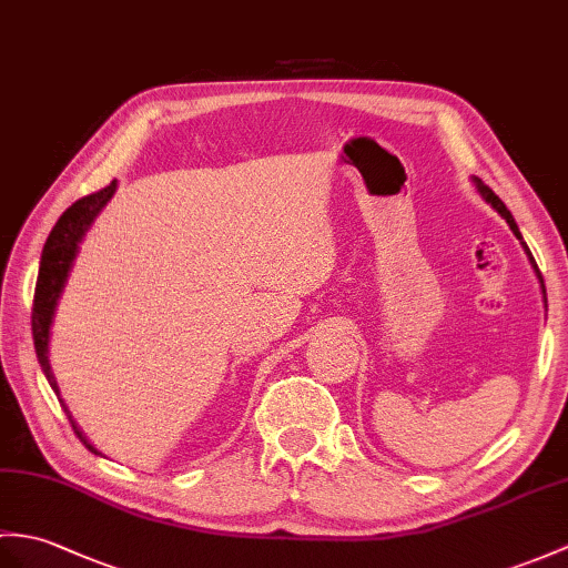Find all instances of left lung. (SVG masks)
Here are the masks:
<instances>
[{
  "label": "left lung",
  "mask_w": 568,
  "mask_h": 568,
  "mask_svg": "<svg viewBox=\"0 0 568 568\" xmlns=\"http://www.w3.org/2000/svg\"><path fill=\"white\" fill-rule=\"evenodd\" d=\"M474 183H477V189H479V193L484 195V201L486 203H491L496 210H498V213H500V217H504L506 222H508V227L513 230V234H516L518 236V240H520V244H523V248H525V254L527 256H530V263H532V268L537 271V278H539V283H542V293H545V302H547V290H545V281H542V273H539V268H537V263H535V258H532V254H530V248H527V244L523 242V236H520V230H518V224H516V220H513V215H510V210L504 205V201H500V197L489 189V186H486V183H481V179H474Z\"/></svg>",
  "instance_id": "obj_1"
}]
</instances>
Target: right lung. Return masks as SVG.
Here are the masks:
<instances>
[{
	"mask_svg": "<svg viewBox=\"0 0 568 568\" xmlns=\"http://www.w3.org/2000/svg\"><path fill=\"white\" fill-rule=\"evenodd\" d=\"M113 191H115V181H111L109 186L101 191L79 197L77 203H72L68 210H64L60 220L55 222V227H52L48 242L43 246V254H41V268H38V281H36V293H33L31 332H33V346H36L38 363H41L50 387L55 394H58V385H55V377H52V373H50V363H48L50 322H52V314H55V305H58V297L62 293V285H64V281H68V271H70L72 258L77 254V244L82 242V236L91 224V220H94L99 210L109 203ZM62 408H64V404H62ZM64 412H68V408H64ZM68 418H70V412H68ZM70 424H72V430L77 438L82 440L91 453H97V447L87 443L82 430L74 426L72 418H70Z\"/></svg>",
	"mask_w": 568,
	"mask_h": 568,
	"instance_id": "obj_1",
	"label": "right lung"
}]
</instances>
